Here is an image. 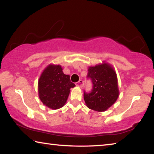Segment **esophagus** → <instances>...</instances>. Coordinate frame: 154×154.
I'll list each match as a JSON object with an SVG mask.
<instances>
[{"mask_svg":"<svg viewBox=\"0 0 154 154\" xmlns=\"http://www.w3.org/2000/svg\"><path fill=\"white\" fill-rule=\"evenodd\" d=\"M76 85L78 87H80V88L83 87V81L82 79H80L79 82L76 83Z\"/></svg>","mask_w":154,"mask_h":154,"instance_id":"34e87169","label":"esophagus"}]
</instances>
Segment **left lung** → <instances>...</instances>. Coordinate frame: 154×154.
I'll return each mask as SVG.
<instances>
[{"label":"left lung","mask_w":154,"mask_h":154,"mask_svg":"<svg viewBox=\"0 0 154 154\" xmlns=\"http://www.w3.org/2000/svg\"><path fill=\"white\" fill-rule=\"evenodd\" d=\"M88 78L92 80L93 87L90 92L84 91L85 105L92 110L105 111L116 103L119 96L118 77L113 67L107 63L90 66Z\"/></svg>","instance_id":"8db88e82"}]
</instances>
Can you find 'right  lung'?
<instances>
[{
  "mask_svg": "<svg viewBox=\"0 0 154 154\" xmlns=\"http://www.w3.org/2000/svg\"><path fill=\"white\" fill-rule=\"evenodd\" d=\"M75 86L69 75L64 74L60 65L49 64L38 80V96L44 105L51 109H58L65 105L70 89Z\"/></svg>",
  "mask_w": 154,
  "mask_h": 154,
  "instance_id": "obj_1",
  "label": "right lung"
}]
</instances>
